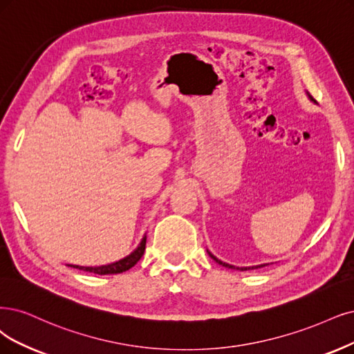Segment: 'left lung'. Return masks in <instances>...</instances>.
<instances>
[{
	"label": "left lung",
	"instance_id": "left-lung-1",
	"mask_svg": "<svg viewBox=\"0 0 354 354\" xmlns=\"http://www.w3.org/2000/svg\"><path fill=\"white\" fill-rule=\"evenodd\" d=\"M308 96H309V99H310L312 102H315V99H313V97H312V96H310L309 93H308ZM315 103H317V102H315ZM207 252H208V251H207ZM208 255H210V257H212V258H213V259L216 261V263H218L220 266H223V267H227V268H233V270H234V268H236V270H241V271H245V270H252V268H261V267H266V266H267V264H261V266H255V267H241V268H239V267H234V266L226 264V263H223V261H220V259H217V258H216V257H214V255H213L212 252H208Z\"/></svg>",
	"mask_w": 354,
	"mask_h": 354
}]
</instances>
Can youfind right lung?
I'll return each mask as SVG.
<instances>
[{
  "label": "right lung",
  "mask_w": 354,
  "mask_h": 354,
  "mask_svg": "<svg viewBox=\"0 0 354 354\" xmlns=\"http://www.w3.org/2000/svg\"><path fill=\"white\" fill-rule=\"evenodd\" d=\"M146 239H147V236H144L134 252H131L128 257H125L120 261H116V263H112V264H108V266H100V267H80V266H70V267L83 270V271H88V272H95V274H99V276L124 272L129 268H133L138 263L140 258L144 254V250H146Z\"/></svg>",
  "instance_id": "right-lung-1"
}]
</instances>
